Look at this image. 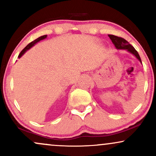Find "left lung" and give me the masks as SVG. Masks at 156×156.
<instances>
[{"mask_svg": "<svg viewBox=\"0 0 156 156\" xmlns=\"http://www.w3.org/2000/svg\"><path fill=\"white\" fill-rule=\"evenodd\" d=\"M108 37L117 50H126L128 52H129V53H132L133 55H135L136 58L141 63V58L140 56H139L138 52L136 51L135 48H134L131 44L128 43V41L125 40V39L121 38V37H118L117 36L114 35L109 34Z\"/></svg>", "mask_w": 156, "mask_h": 156, "instance_id": "1", "label": "left lung"}]
</instances>
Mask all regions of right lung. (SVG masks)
<instances>
[{
    "mask_svg": "<svg viewBox=\"0 0 156 156\" xmlns=\"http://www.w3.org/2000/svg\"><path fill=\"white\" fill-rule=\"evenodd\" d=\"M46 37H47V35H44V36H42V37H39V38H37V39H35V40H34L33 42H31V43H29V44H28V45H27L26 47L24 49H23V51L20 52V53L19 55H18V58H20V57L22 56V55H23V54H24V53H26V52L27 51H28V50H29L30 48L33 47V46L35 44H37V42H39V41L42 40V39H45Z\"/></svg>",
    "mask_w": 156,
    "mask_h": 156,
    "instance_id": "right-lung-1",
    "label": "right lung"
}]
</instances>
